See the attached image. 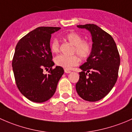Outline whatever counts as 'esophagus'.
<instances>
[{"mask_svg": "<svg viewBox=\"0 0 132 132\" xmlns=\"http://www.w3.org/2000/svg\"><path fill=\"white\" fill-rule=\"evenodd\" d=\"M64 72L66 73H71V71H70V70H66V69H65V70H64Z\"/></svg>", "mask_w": 132, "mask_h": 132, "instance_id": "34e87169", "label": "esophagus"}]
</instances>
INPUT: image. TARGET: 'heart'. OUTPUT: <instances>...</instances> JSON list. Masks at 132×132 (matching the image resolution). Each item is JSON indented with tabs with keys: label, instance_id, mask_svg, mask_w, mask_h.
Segmentation results:
<instances>
[{
	"label": "heart",
	"instance_id": "b5f03b06",
	"mask_svg": "<svg viewBox=\"0 0 132 132\" xmlns=\"http://www.w3.org/2000/svg\"><path fill=\"white\" fill-rule=\"evenodd\" d=\"M63 38L73 45V53L77 54L82 59H86L91 55L92 51L91 43L87 41H84L79 34L77 32L68 33L64 36ZM50 48L52 53H57L59 51L60 44L57 39H54L51 41ZM55 62L57 66L70 70L78 64L79 58L76 55L71 56L60 55L55 57Z\"/></svg>",
	"mask_w": 132,
	"mask_h": 132
}]
</instances>
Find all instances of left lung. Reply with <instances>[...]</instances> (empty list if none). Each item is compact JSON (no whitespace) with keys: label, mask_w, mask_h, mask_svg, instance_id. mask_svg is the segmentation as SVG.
I'll list each match as a JSON object with an SVG mask.
<instances>
[{"label":"left lung","mask_w":132,"mask_h":132,"mask_svg":"<svg viewBox=\"0 0 132 132\" xmlns=\"http://www.w3.org/2000/svg\"><path fill=\"white\" fill-rule=\"evenodd\" d=\"M91 32V55L80 66L82 71L76 84L78 95L84 100L96 102L104 98L115 85L118 77L120 57L112 37L94 24L77 25Z\"/></svg>","instance_id":"1"}]
</instances>
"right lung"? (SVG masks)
I'll list each match as a JSON object with an SVG mask.
<instances>
[{
    "instance_id": "obj_1",
    "label": "right lung",
    "mask_w": 132,
    "mask_h": 132,
    "mask_svg": "<svg viewBox=\"0 0 132 132\" xmlns=\"http://www.w3.org/2000/svg\"><path fill=\"white\" fill-rule=\"evenodd\" d=\"M60 29L38 27L20 39L16 46L12 66L16 86L33 102L42 103L52 97L64 73L62 67L52 68L55 64L50 48L52 34ZM48 68L49 74H44L43 70Z\"/></svg>"
}]
</instances>
